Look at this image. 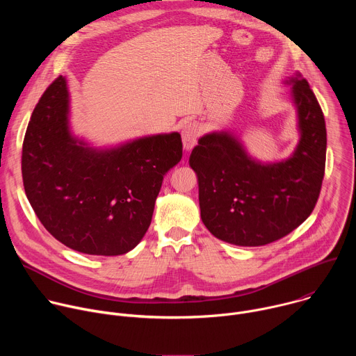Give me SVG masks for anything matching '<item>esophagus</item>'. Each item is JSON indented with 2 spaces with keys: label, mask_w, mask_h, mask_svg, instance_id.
I'll list each match as a JSON object with an SVG mask.
<instances>
[{
  "label": "esophagus",
  "mask_w": 356,
  "mask_h": 356,
  "mask_svg": "<svg viewBox=\"0 0 356 356\" xmlns=\"http://www.w3.org/2000/svg\"><path fill=\"white\" fill-rule=\"evenodd\" d=\"M200 134H201V128L197 122H187L183 127L181 139H183V146L186 150H190L197 143Z\"/></svg>",
  "instance_id": "esophagus-1"
}]
</instances>
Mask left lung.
<instances>
[{"label": "left lung", "instance_id": "1", "mask_svg": "<svg viewBox=\"0 0 356 356\" xmlns=\"http://www.w3.org/2000/svg\"><path fill=\"white\" fill-rule=\"evenodd\" d=\"M300 140L294 154L264 165L228 132L198 139L190 166L198 179L201 220L221 241L239 246L275 242L313 213L325 172L327 129L306 79H290Z\"/></svg>", "mask_w": 356, "mask_h": 356}]
</instances>
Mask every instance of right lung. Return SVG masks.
Wrapping results in <instances>:
<instances>
[{"label": "right lung", "mask_w": 356, "mask_h": 356, "mask_svg": "<svg viewBox=\"0 0 356 356\" xmlns=\"http://www.w3.org/2000/svg\"><path fill=\"white\" fill-rule=\"evenodd\" d=\"M59 76L42 94L22 145V180L42 225L87 255L117 257L146 234L163 176L181 159L180 134L92 149L72 136Z\"/></svg>", "instance_id": "add662e5"}]
</instances>
